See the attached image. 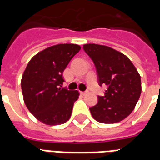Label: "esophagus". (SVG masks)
<instances>
[{"mask_svg": "<svg viewBox=\"0 0 160 160\" xmlns=\"http://www.w3.org/2000/svg\"><path fill=\"white\" fill-rule=\"evenodd\" d=\"M87 91H80V94L82 95H87Z\"/></svg>", "mask_w": 160, "mask_h": 160, "instance_id": "obj_1", "label": "esophagus"}]
</instances>
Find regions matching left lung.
<instances>
[{
    "label": "left lung",
    "instance_id": "8db88e82",
    "mask_svg": "<svg viewBox=\"0 0 160 160\" xmlns=\"http://www.w3.org/2000/svg\"><path fill=\"white\" fill-rule=\"evenodd\" d=\"M84 50L95 63L99 83L107 85L104 96L90 108L95 120L114 124L131 114L141 94V80L131 60L126 55L97 44H85Z\"/></svg>",
    "mask_w": 160,
    "mask_h": 160
}]
</instances>
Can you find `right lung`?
Masks as SVG:
<instances>
[{
    "label": "right lung",
    "mask_w": 160,
    "mask_h": 160,
    "mask_svg": "<svg viewBox=\"0 0 160 160\" xmlns=\"http://www.w3.org/2000/svg\"><path fill=\"white\" fill-rule=\"evenodd\" d=\"M81 49L76 44H58L34 55L21 78V90L27 109L47 125L65 123L78 100V90L62 88L63 72Z\"/></svg>",
    "instance_id": "obj_1"
}]
</instances>
